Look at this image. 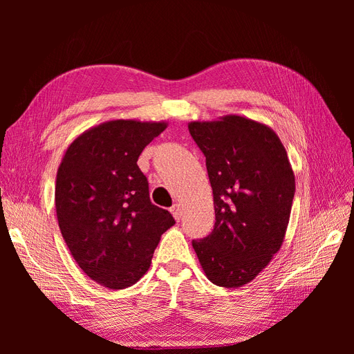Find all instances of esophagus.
<instances>
[{
  "instance_id": "esophagus-1",
  "label": "esophagus",
  "mask_w": 354,
  "mask_h": 354,
  "mask_svg": "<svg viewBox=\"0 0 354 354\" xmlns=\"http://www.w3.org/2000/svg\"><path fill=\"white\" fill-rule=\"evenodd\" d=\"M171 214H173V217L176 218V221H180L181 216H183V209H181L180 203H174V205L171 207Z\"/></svg>"
}]
</instances>
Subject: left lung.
I'll return each mask as SVG.
<instances>
[{
    "label": "left lung",
    "instance_id": "left-lung-1",
    "mask_svg": "<svg viewBox=\"0 0 354 354\" xmlns=\"http://www.w3.org/2000/svg\"><path fill=\"white\" fill-rule=\"evenodd\" d=\"M205 155L216 224L194 250L208 279L241 288L281 250L291 216L295 176L281 138L269 125L241 115L192 121Z\"/></svg>",
    "mask_w": 354,
    "mask_h": 354
}]
</instances>
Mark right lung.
<instances>
[{
  "mask_svg": "<svg viewBox=\"0 0 354 354\" xmlns=\"http://www.w3.org/2000/svg\"><path fill=\"white\" fill-rule=\"evenodd\" d=\"M165 121L113 120L81 133L57 169L55 202L62 236L90 279L109 289L140 281L162 233L176 221L149 198L137 165Z\"/></svg>",
  "mask_w": 354,
  "mask_h": 354,
  "instance_id": "obj_1",
  "label": "right lung"
}]
</instances>
